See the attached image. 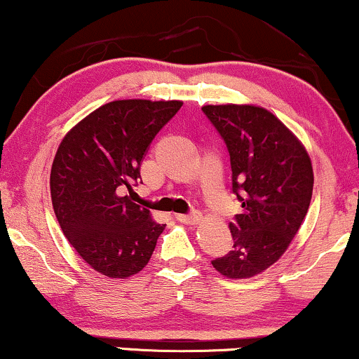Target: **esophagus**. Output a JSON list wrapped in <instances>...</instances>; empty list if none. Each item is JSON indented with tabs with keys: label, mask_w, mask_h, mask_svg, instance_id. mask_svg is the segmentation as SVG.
<instances>
[{
	"label": "esophagus",
	"mask_w": 359,
	"mask_h": 359,
	"mask_svg": "<svg viewBox=\"0 0 359 359\" xmlns=\"http://www.w3.org/2000/svg\"><path fill=\"white\" fill-rule=\"evenodd\" d=\"M176 219L183 222V224H196V222L201 219V212L193 211L189 214H176Z\"/></svg>",
	"instance_id": "1"
}]
</instances>
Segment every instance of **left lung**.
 I'll use <instances>...</instances> for the list:
<instances>
[{
  "label": "left lung",
  "instance_id": "8db88e82",
  "mask_svg": "<svg viewBox=\"0 0 359 359\" xmlns=\"http://www.w3.org/2000/svg\"><path fill=\"white\" fill-rule=\"evenodd\" d=\"M224 140L232 193L242 204L231 222L234 245L211 260L229 278H249L277 262L299 232L313 191L309 153L271 111L254 105L201 109Z\"/></svg>",
  "mask_w": 359,
  "mask_h": 359
}]
</instances>
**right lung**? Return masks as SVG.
Instances as JSON below:
<instances>
[{
  "instance_id": "add662e5",
  "label": "right lung",
  "mask_w": 359,
  "mask_h": 359,
  "mask_svg": "<svg viewBox=\"0 0 359 359\" xmlns=\"http://www.w3.org/2000/svg\"><path fill=\"white\" fill-rule=\"evenodd\" d=\"M183 102L115 100L77 123L50 170V196L60 229L94 271L125 278L151 259L165 229L133 203L140 166L156 133Z\"/></svg>"
}]
</instances>
